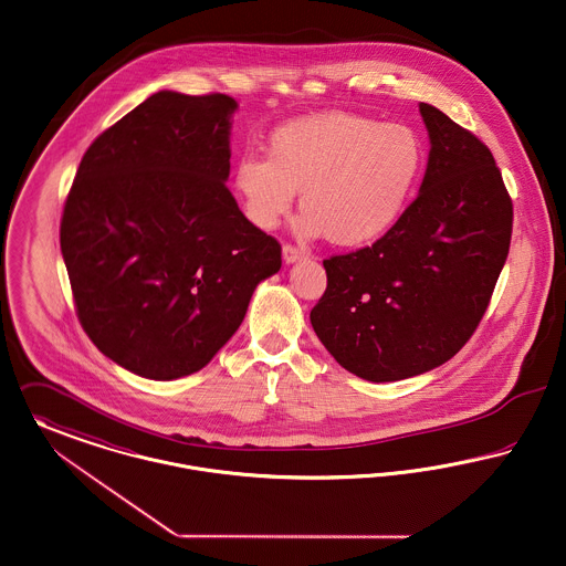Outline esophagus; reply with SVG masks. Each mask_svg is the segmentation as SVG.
<instances>
[{
    "instance_id": "34e87169",
    "label": "esophagus",
    "mask_w": 566,
    "mask_h": 566,
    "mask_svg": "<svg viewBox=\"0 0 566 566\" xmlns=\"http://www.w3.org/2000/svg\"><path fill=\"white\" fill-rule=\"evenodd\" d=\"M306 253L296 247V244H283V260H285V264H294L297 260H302Z\"/></svg>"
}]
</instances>
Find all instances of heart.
Listing matches in <instances>:
<instances>
[{
    "mask_svg": "<svg viewBox=\"0 0 566 566\" xmlns=\"http://www.w3.org/2000/svg\"><path fill=\"white\" fill-rule=\"evenodd\" d=\"M423 157V143L409 125L327 113L279 127L269 155L240 157L234 182L258 228L272 230L300 191L302 232L356 249L398 223Z\"/></svg>",
    "mask_w": 566,
    "mask_h": 566,
    "instance_id": "b5f03b06",
    "label": "heart"
}]
</instances>
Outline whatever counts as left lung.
<instances>
[{
  "mask_svg": "<svg viewBox=\"0 0 566 566\" xmlns=\"http://www.w3.org/2000/svg\"><path fill=\"white\" fill-rule=\"evenodd\" d=\"M430 157L419 196L386 237L324 260L311 324L334 359L384 384L428 373L473 336L513 230L503 175L473 132L419 104Z\"/></svg>",
  "mask_w": 566,
  "mask_h": 566,
  "instance_id": "left-lung-1",
  "label": "left lung"
}]
</instances>
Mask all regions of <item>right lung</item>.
<instances>
[{
    "label": "right lung",
    "instance_id": "obj_1",
    "mask_svg": "<svg viewBox=\"0 0 566 566\" xmlns=\"http://www.w3.org/2000/svg\"><path fill=\"white\" fill-rule=\"evenodd\" d=\"M234 111L223 93L150 95L91 143L65 198L61 253L78 322L134 375L205 368L281 269L279 240L226 187Z\"/></svg>",
    "mask_w": 566,
    "mask_h": 566
}]
</instances>
